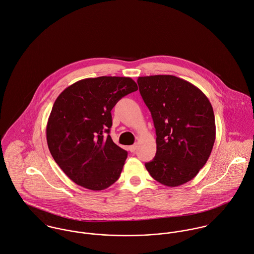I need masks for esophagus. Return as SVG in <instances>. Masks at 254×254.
Wrapping results in <instances>:
<instances>
[{
    "label": "esophagus",
    "instance_id": "esophagus-1",
    "mask_svg": "<svg viewBox=\"0 0 254 254\" xmlns=\"http://www.w3.org/2000/svg\"><path fill=\"white\" fill-rule=\"evenodd\" d=\"M136 149H137V146H136V145H133V146H130V147H129V151H130L131 153H134V152L136 151Z\"/></svg>",
    "mask_w": 254,
    "mask_h": 254
}]
</instances>
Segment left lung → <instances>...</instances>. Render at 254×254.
I'll return each instance as SVG.
<instances>
[{
  "label": "left lung",
  "mask_w": 254,
  "mask_h": 254,
  "mask_svg": "<svg viewBox=\"0 0 254 254\" xmlns=\"http://www.w3.org/2000/svg\"><path fill=\"white\" fill-rule=\"evenodd\" d=\"M137 83L157 134V154L145 167L166 186L182 185L211 155L216 139L211 102L197 86L175 76L139 77Z\"/></svg>",
  "instance_id": "8db88e82"
}]
</instances>
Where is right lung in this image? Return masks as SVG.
<instances>
[{
	"label": "right lung",
	"mask_w": 254,
	"mask_h": 254,
	"mask_svg": "<svg viewBox=\"0 0 254 254\" xmlns=\"http://www.w3.org/2000/svg\"><path fill=\"white\" fill-rule=\"evenodd\" d=\"M137 89L131 78L103 76L69 85L56 98L46 126L47 145L78 185L98 191L119 178L128 153L104 134L112 126L111 109Z\"/></svg>",
	"instance_id": "1"
}]
</instances>
